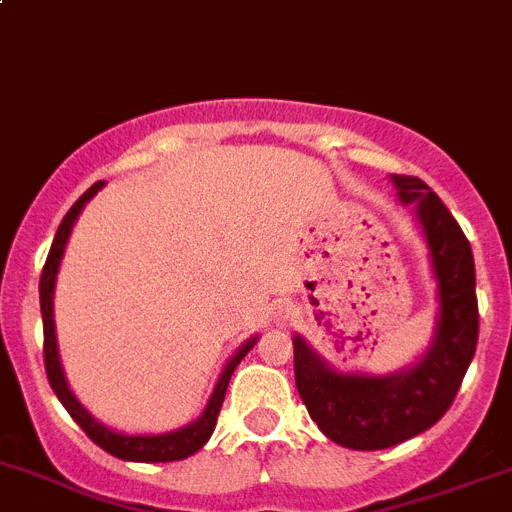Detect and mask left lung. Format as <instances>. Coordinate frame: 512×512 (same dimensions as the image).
Returning a JSON list of instances; mask_svg holds the SVG:
<instances>
[{
    "mask_svg": "<svg viewBox=\"0 0 512 512\" xmlns=\"http://www.w3.org/2000/svg\"><path fill=\"white\" fill-rule=\"evenodd\" d=\"M390 181L400 204L416 211L436 278L439 313L426 352L388 375L342 372L293 334L296 388L308 416L334 444L359 451L388 449L434 426L454 403L480 334L474 257L457 219L421 178Z\"/></svg>",
    "mask_w": 512,
    "mask_h": 512,
    "instance_id": "obj_1",
    "label": "left lung"
}]
</instances>
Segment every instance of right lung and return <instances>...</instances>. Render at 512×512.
I'll return each mask as SVG.
<instances>
[{
  "instance_id": "obj_1",
  "label": "right lung",
  "mask_w": 512,
  "mask_h": 512,
  "mask_svg": "<svg viewBox=\"0 0 512 512\" xmlns=\"http://www.w3.org/2000/svg\"><path fill=\"white\" fill-rule=\"evenodd\" d=\"M104 188V181L94 183L89 191L71 206L66 216H63L61 227L55 232L53 247L48 252V260H45L43 275H40V311H43V354H45V372H48L50 388L58 395V400L63 403L68 413H71L73 421L84 428L86 436L94 441L96 446H101L104 451H109L112 457L124 459V462H178V459H186L191 454L201 449L206 441L211 439L216 426V418H219V411H222L224 395H227V385L232 380V372L237 370V365L245 359V354L250 352L257 344L260 336H250L232 357L227 359L222 375L216 380L214 393H211L209 403H206L204 413H201L196 421L186 423L183 428H176V431H168V434H124V431H114V428L104 426L101 421H96L84 405L78 403V398L73 395L71 385L66 380V372H63L61 365V354H58V339H55V319H53V296H55V280H58V267H61L63 252H66L68 237L73 232V224H76L78 214L84 211V206L94 199L96 193Z\"/></svg>"
}]
</instances>
